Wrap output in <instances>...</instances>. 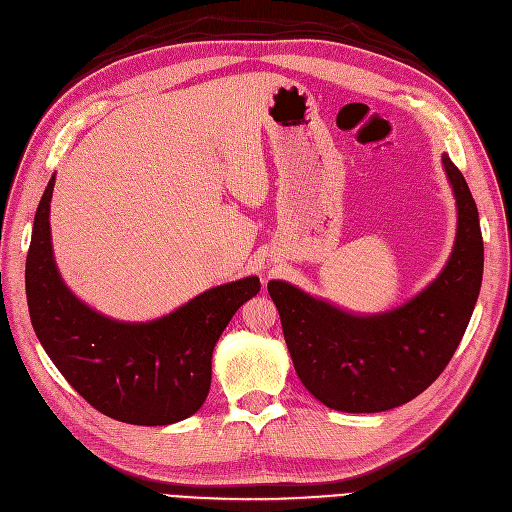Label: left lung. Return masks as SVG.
<instances>
[{
	"label": "left lung",
	"instance_id": "1",
	"mask_svg": "<svg viewBox=\"0 0 512 512\" xmlns=\"http://www.w3.org/2000/svg\"><path fill=\"white\" fill-rule=\"evenodd\" d=\"M443 168L458 206L456 242L441 274L403 306L354 314L285 280L268 282L301 384L335 411L377 413L409 403L462 342L481 291L483 238L464 175L447 154Z\"/></svg>",
	"mask_w": 512,
	"mask_h": 512
}]
</instances>
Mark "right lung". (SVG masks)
<instances>
[{
	"instance_id": "add662e5",
	"label": "right lung",
	"mask_w": 512,
	"mask_h": 512,
	"mask_svg": "<svg viewBox=\"0 0 512 512\" xmlns=\"http://www.w3.org/2000/svg\"><path fill=\"white\" fill-rule=\"evenodd\" d=\"M54 175L37 206L25 285L33 331L50 361L109 418L166 426L194 415L211 388L213 350L236 310L261 289L257 276L213 287L147 323L86 306L56 268L50 238Z\"/></svg>"
}]
</instances>
